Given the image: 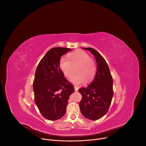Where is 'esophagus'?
Listing matches in <instances>:
<instances>
[{
    "instance_id": "obj_1",
    "label": "esophagus",
    "mask_w": 146,
    "mask_h": 146,
    "mask_svg": "<svg viewBox=\"0 0 146 146\" xmlns=\"http://www.w3.org/2000/svg\"><path fill=\"white\" fill-rule=\"evenodd\" d=\"M74 90H75V91H77L78 90V88L77 86H74Z\"/></svg>"
}]
</instances>
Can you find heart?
<instances>
[{"mask_svg": "<svg viewBox=\"0 0 146 146\" xmlns=\"http://www.w3.org/2000/svg\"><path fill=\"white\" fill-rule=\"evenodd\" d=\"M68 58H61L59 67L61 72L66 77H69L72 73V66H78L76 70L77 74L69 78V82L74 85H80L85 83L86 80L91 81L94 78L96 72V66L94 61L90 58L86 52L77 50L68 55Z\"/></svg>", "mask_w": 146, "mask_h": 146, "instance_id": "heart-1", "label": "heart"}]
</instances>
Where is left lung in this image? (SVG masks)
Instances as JSON below:
<instances>
[{"label":"left lung","instance_id":"obj_1","mask_svg":"<svg viewBox=\"0 0 146 146\" xmlns=\"http://www.w3.org/2000/svg\"><path fill=\"white\" fill-rule=\"evenodd\" d=\"M94 56L97 70L93 81L86 88L78 89L82 94L80 109L82 115L90 120H98L107 113L113 96V78L104 57L91 47H82Z\"/></svg>","mask_w":146,"mask_h":146}]
</instances>
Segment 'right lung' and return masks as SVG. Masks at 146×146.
Instances as JSON below:
<instances>
[{"label": "right lung", "mask_w": 146, "mask_h": 146, "mask_svg": "<svg viewBox=\"0 0 146 146\" xmlns=\"http://www.w3.org/2000/svg\"><path fill=\"white\" fill-rule=\"evenodd\" d=\"M71 48L54 47L39 63L35 74L33 89L35 102L46 119L55 121L66 113L70 96L74 92L59 67L61 56Z\"/></svg>", "instance_id": "right-lung-1"}]
</instances>
